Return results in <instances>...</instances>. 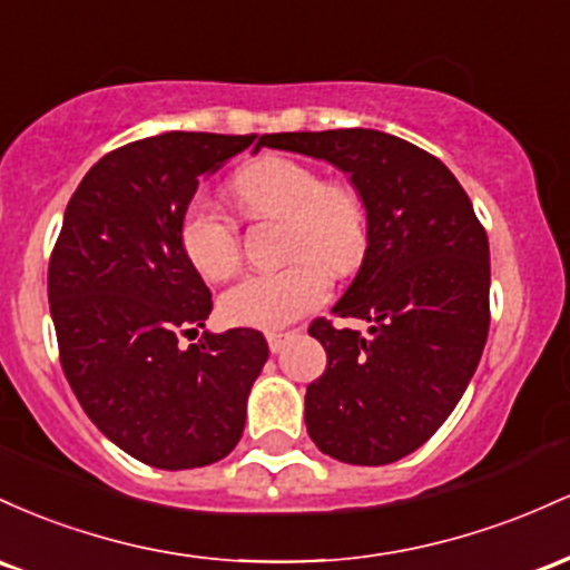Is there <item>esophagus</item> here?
<instances>
[{
    "label": "esophagus",
    "instance_id": "obj_1",
    "mask_svg": "<svg viewBox=\"0 0 570 570\" xmlns=\"http://www.w3.org/2000/svg\"><path fill=\"white\" fill-rule=\"evenodd\" d=\"M293 336H296V331H272V334H266L268 350H272V353H279V350L285 347V342H291Z\"/></svg>",
    "mask_w": 570,
    "mask_h": 570
}]
</instances>
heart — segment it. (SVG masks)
<instances>
[{"mask_svg": "<svg viewBox=\"0 0 570 570\" xmlns=\"http://www.w3.org/2000/svg\"><path fill=\"white\" fill-rule=\"evenodd\" d=\"M239 213L253 223H285V268L250 274L223 293L226 323L277 328L306 315L328 296L331 274L363 264L371 239L368 207L355 185L323 180L315 166L285 156H264L232 180ZM180 245L204 279L223 283L242 266V232L232 215L196 196L180 217Z\"/></svg>", "mask_w": 570, "mask_h": 570, "instance_id": "obj_1", "label": "heart"}]
</instances>
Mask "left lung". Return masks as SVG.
<instances>
[{
  "label": "left lung",
  "instance_id": "left-lung-1",
  "mask_svg": "<svg viewBox=\"0 0 570 570\" xmlns=\"http://www.w3.org/2000/svg\"><path fill=\"white\" fill-rule=\"evenodd\" d=\"M266 147L350 171L371 239L336 317L312 320L328 366L306 387V431L320 452L385 465L423 446L458 406L490 331V245L469 194L423 147L374 129L285 131Z\"/></svg>",
  "mask_w": 570,
  "mask_h": 570
}]
</instances>
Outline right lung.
<instances>
[{
	"mask_svg": "<svg viewBox=\"0 0 570 570\" xmlns=\"http://www.w3.org/2000/svg\"><path fill=\"white\" fill-rule=\"evenodd\" d=\"M258 134L166 131L101 156L67 204L50 253L48 302L69 387L91 423L156 469L226 458L264 368L261 331L196 336L213 312L180 245L199 180Z\"/></svg>",
	"mask_w": 570,
	"mask_h": 570,
	"instance_id": "add662e5",
	"label": "right lung"
}]
</instances>
